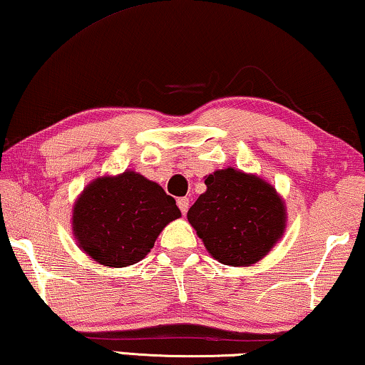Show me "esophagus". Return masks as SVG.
Here are the masks:
<instances>
[{"label": "esophagus", "instance_id": "esophagus-1", "mask_svg": "<svg viewBox=\"0 0 365 365\" xmlns=\"http://www.w3.org/2000/svg\"><path fill=\"white\" fill-rule=\"evenodd\" d=\"M177 205H178V208H180L182 213H183V215H187V211H188V205H190V200H188L187 197L178 198V200H177Z\"/></svg>", "mask_w": 365, "mask_h": 365}]
</instances>
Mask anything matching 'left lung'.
Here are the masks:
<instances>
[{
	"label": "left lung",
	"mask_w": 365,
	"mask_h": 365,
	"mask_svg": "<svg viewBox=\"0 0 365 365\" xmlns=\"http://www.w3.org/2000/svg\"><path fill=\"white\" fill-rule=\"evenodd\" d=\"M205 185L187 217L206 251L231 267L257 264L284 236V198L267 180L235 167L210 173Z\"/></svg>",
	"instance_id": "left-lung-1"
}]
</instances>
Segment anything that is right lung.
Returning a JSON list of instances; mask_svg holds the SVG:
<instances>
[{"instance_id": "1", "label": "right lung", "mask_w": 365, "mask_h": 365, "mask_svg": "<svg viewBox=\"0 0 365 365\" xmlns=\"http://www.w3.org/2000/svg\"><path fill=\"white\" fill-rule=\"evenodd\" d=\"M180 216L159 183L124 170L86 185L73 203L72 232L95 262L121 269L143 260L162 230Z\"/></svg>"}]
</instances>
